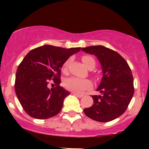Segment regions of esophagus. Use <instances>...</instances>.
<instances>
[{
    "mask_svg": "<svg viewBox=\"0 0 149 149\" xmlns=\"http://www.w3.org/2000/svg\"><path fill=\"white\" fill-rule=\"evenodd\" d=\"M73 95H75V96L79 97V98H81V97H83V95H81V94H78V93H76V92H73Z\"/></svg>",
    "mask_w": 149,
    "mask_h": 149,
    "instance_id": "obj_1",
    "label": "esophagus"
}]
</instances>
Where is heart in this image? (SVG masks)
I'll return each mask as SVG.
<instances>
[{"label": "heart", "mask_w": 149, "mask_h": 149, "mask_svg": "<svg viewBox=\"0 0 149 149\" xmlns=\"http://www.w3.org/2000/svg\"><path fill=\"white\" fill-rule=\"evenodd\" d=\"M71 59L69 58L67 60L65 61V62L62 65V71L66 73L68 70L69 65L71 62ZM82 61L84 63L85 66L89 68L92 64L95 65V61L90 56H83L82 57ZM64 87L67 90H71V91L78 92H83L85 90L90 88L92 87V82L89 79H83V78H76V77H71V78H68L64 81Z\"/></svg>", "instance_id": "1"}]
</instances>
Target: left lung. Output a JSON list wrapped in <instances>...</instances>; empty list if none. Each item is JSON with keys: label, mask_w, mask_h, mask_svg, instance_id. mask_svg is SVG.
Here are the masks:
<instances>
[{"label": "left lung", "mask_w": 149, "mask_h": 149, "mask_svg": "<svg viewBox=\"0 0 149 149\" xmlns=\"http://www.w3.org/2000/svg\"><path fill=\"white\" fill-rule=\"evenodd\" d=\"M82 50L96 56L103 73L97 89L102 95H92L94 104L84 109L85 114L98 122L111 121L124 113L134 95L130 68L120 54L104 46H89Z\"/></svg>", "instance_id": "obj_1"}]
</instances>
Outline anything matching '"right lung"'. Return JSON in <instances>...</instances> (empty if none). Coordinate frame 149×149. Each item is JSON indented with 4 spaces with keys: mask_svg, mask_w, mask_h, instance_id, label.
<instances>
[{
    "mask_svg": "<svg viewBox=\"0 0 149 149\" xmlns=\"http://www.w3.org/2000/svg\"><path fill=\"white\" fill-rule=\"evenodd\" d=\"M80 49L45 45L33 49L25 56L17 70L15 90L28 115L36 119H47L61 111L64 98L70 95L59 85L61 68L70 56ZM50 81L56 84L55 88H48Z\"/></svg>",
    "mask_w": 149,
    "mask_h": 149,
    "instance_id": "add662e5",
    "label": "right lung"
}]
</instances>
